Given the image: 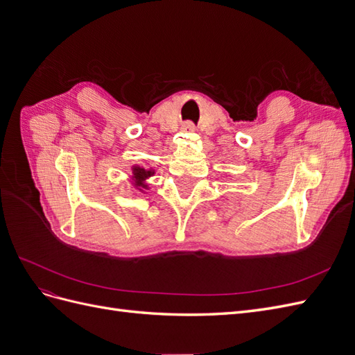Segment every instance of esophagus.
Returning <instances> with one entry per match:
<instances>
[{
	"label": "esophagus",
	"instance_id": "esophagus-1",
	"mask_svg": "<svg viewBox=\"0 0 355 355\" xmlns=\"http://www.w3.org/2000/svg\"><path fill=\"white\" fill-rule=\"evenodd\" d=\"M182 130L187 132V133H192V132H196V125L192 124L191 121H188V123L184 124V127H182Z\"/></svg>",
	"mask_w": 355,
	"mask_h": 355
}]
</instances>
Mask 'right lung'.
Segmentation results:
<instances>
[{"label": "right lung", "mask_w": 355, "mask_h": 355, "mask_svg": "<svg viewBox=\"0 0 355 355\" xmlns=\"http://www.w3.org/2000/svg\"><path fill=\"white\" fill-rule=\"evenodd\" d=\"M132 180H133V185L135 188H137L139 191H144V189H148V185H146V179H149L151 176H154L155 171L151 170V168H144L141 166H133L132 167Z\"/></svg>", "instance_id": "right-lung-1"}]
</instances>
